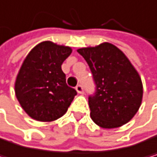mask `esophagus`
<instances>
[{"instance_id": "obj_1", "label": "esophagus", "mask_w": 157, "mask_h": 157, "mask_svg": "<svg viewBox=\"0 0 157 157\" xmlns=\"http://www.w3.org/2000/svg\"><path fill=\"white\" fill-rule=\"evenodd\" d=\"M75 89H76V91L78 93H80V94H82L84 92V88H83V86L82 85H77L75 86Z\"/></svg>"}]
</instances>
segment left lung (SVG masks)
Segmentation results:
<instances>
[{
  "instance_id": "obj_1",
  "label": "left lung",
  "mask_w": 157,
  "mask_h": 157,
  "mask_svg": "<svg viewBox=\"0 0 157 157\" xmlns=\"http://www.w3.org/2000/svg\"><path fill=\"white\" fill-rule=\"evenodd\" d=\"M93 75L95 91L88 96L90 116L102 128L127 123L142 100V83L124 53L110 43L77 51Z\"/></svg>"
}]
</instances>
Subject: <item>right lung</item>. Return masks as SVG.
<instances>
[{
	"mask_svg": "<svg viewBox=\"0 0 157 157\" xmlns=\"http://www.w3.org/2000/svg\"><path fill=\"white\" fill-rule=\"evenodd\" d=\"M71 53L70 47L50 41L36 45L26 56L17 76L15 92L28 115L52 121L67 112L76 90L66 83L61 65Z\"/></svg>",
	"mask_w": 157,
	"mask_h": 157,
	"instance_id": "add662e5",
	"label": "right lung"
}]
</instances>
